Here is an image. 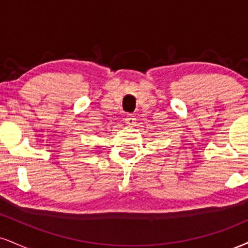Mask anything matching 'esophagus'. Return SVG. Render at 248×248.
Instances as JSON below:
<instances>
[{"label": "esophagus", "instance_id": "1", "mask_svg": "<svg viewBox=\"0 0 248 248\" xmlns=\"http://www.w3.org/2000/svg\"><path fill=\"white\" fill-rule=\"evenodd\" d=\"M124 124H128V126H134L136 124V118L135 115L128 114L126 118H124Z\"/></svg>", "mask_w": 248, "mask_h": 248}]
</instances>
